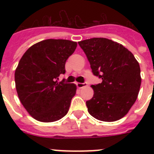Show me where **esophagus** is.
I'll use <instances>...</instances> for the list:
<instances>
[{"instance_id": "esophagus-1", "label": "esophagus", "mask_w": 154, "mask_h": 154, "mask_svg": "<svg viewBox=\"0 0 154 154\" xmlns=\"http://www.w3.org/2000/svg\"><path fill=\"white\" fill-rule=\"evenodd\" d=\"M76 85H77L78 88L81 89V88H83V87L86 86L87 83H86V82H82V83H81V82H78V83L76 84Z\"/></svg>"}]
</instances>
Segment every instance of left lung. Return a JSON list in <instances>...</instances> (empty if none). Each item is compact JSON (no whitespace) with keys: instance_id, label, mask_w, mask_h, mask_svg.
I'll return each mask as SVG.
<instances>
[{"instance_id":"left-lung-1","label":"left lung","mask_w":154,"mask_h":154,"mask_svg":"<svg viewBox=\"0 0 154 154\" xmlns=\"http://www.w3.org/2000/svg\"><path fill=\"white\" fill-rule=\"evenodd\" d=\"M86 55L92 74L102 79L92 85L93 97L86 101L88 112L104 122L123 118L138 96L140 68L134 55L122 45L105 38L79 42Z\"/></svg>"}]
</instances>
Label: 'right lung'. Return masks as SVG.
<instances>
[{
    "label": "right lung",
    "instance_id": "obj_1",
    "mask_svg": "<svg viewBox=\"0 0 154 154\" xmlns=\"http://www.w3.org/2000/svg\"><path fill=\"white\" fill-rule=\"evenodd\" d=\"M76 47L72 41L47 39L30 47L19 62L14 73L17 95L37 120L55 122L67 114L76 85L58 79Z\"/></svg>",
    "mask_w": 154,
    "mask_h": 154
}]
</instances>
